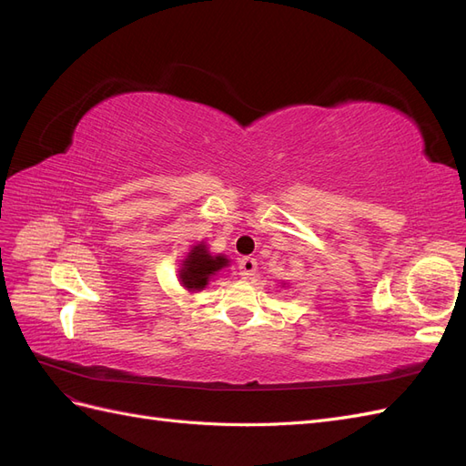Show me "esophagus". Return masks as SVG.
Instances as JSON below:
<instances>
[{
    "label": "esophagus",
    "mask_w": 466,
    "mask_h": 466,
    "mask_svg": "<svg viewBox=\"0 0 466 466\" xmlns=\"http://www.w3.org/2000/svg\"><path fill=\"white\" fill-rule=\"evenodd\" d=\"M257 274V260L255 258H241L238 260V276H241L243 279H250L252 276Z\"/></svg>",
    "instance_id": "esophagus-1"
}]
</instances>
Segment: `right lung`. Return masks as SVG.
Listing matches in <instances>:
<instances>
[{
    "mask_svg": "<svg viewBox=\"0 0 466 466\" xmlns=\"http://www.w3.org/2000/svg\"><path fill=\"white\" fill-rule=\"evenodd\" d=\"M229 266V258L225 255H214L209 252L208 245L196 243L187 252V257L182 258L178 268V281L182 288L196 293L206 289V286L214 279L223 268Z\"/></svg>",
    "mask_w": 466,
    "mask_h": 466,
    "instance_id": "add662e5",
    "label": "right lung"
}]
</instances>
